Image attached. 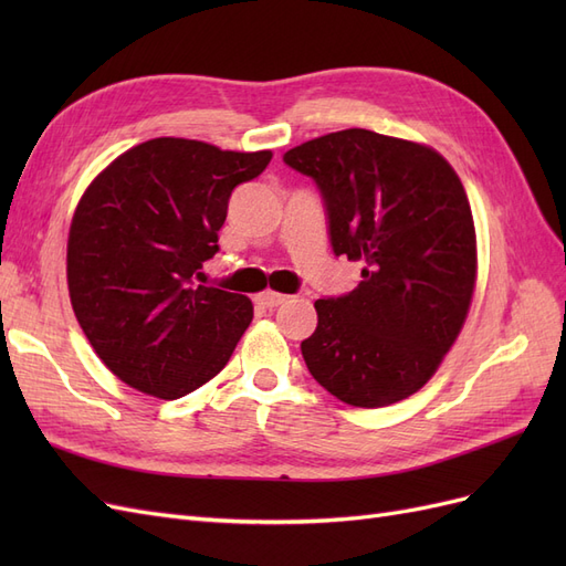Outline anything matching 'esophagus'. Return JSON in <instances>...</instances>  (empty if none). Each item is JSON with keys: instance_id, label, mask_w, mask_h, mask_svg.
<instances>
[{"instance_id": "esophagus-1", "label": "esophagus", "mask_w": 566, "mask_h": 566, "mask_svg": "<svg viewBox=\"0 0 566 566\" xmlns=\"http://www.w3.org/2000/svg\"><path fill=\"white\" fill-rule=\"evenodd\" d=\"M254 300H256V304H260V306H266V310H273V306H279V304L287 302V295L273 293V290H264V293H260Z\"/></svg>"}]
</instances>
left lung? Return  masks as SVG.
Returning <instances> with one entry per match:
<instances>
[{
  "instance_id": "1",
  "label": "left lung",
  "mask_w": 566,
  "mask_h": 566,
  "mask_svg": "<svg viewBox=\"0 0 566 566\" xmlns=\"http://www.w3.org/2000/svg\"><path fill=\"white\" fill-rule=\"evenodd\" d=\"M283 163L318 186L333 252L364 264L352 293L314 302L306 368L349 406L410 397L439 368L472 302L476 238L465 188L434 148L370 129L318 136Z\"/></svg>"
}]
</instances>
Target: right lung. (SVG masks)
Segmentation results:
<instances>
[{
  "label": "right lung",
  "mask_w": 566,
  "mask_h": 566,
  "mask_svg": "<svg viewBox=\"0 0 566 566\" xmlns=\"http://www.w3.org/2000/svg\"><path fill=\"white\" fill-rule=\"evenodd\" d=\"M271 150L160 136L129 148L84 191L67 238V290L90 345L119 380L179 399L229 364L252 321L245 295L198 285L233 188Z\"/></svg>",
  "instance_id": "right-lung-1"
}]
</instances>
